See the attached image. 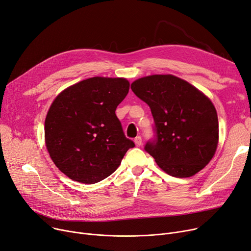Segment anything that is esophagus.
Wrapping results in <instances>:
<instances>
[{
    "label": "esophagus",
    "instance_id": "34e87169",
    "mask_svg": "<svg viewBox=\"0 0 251 251\" xmlns=\"http://www.w3.org/2000/svg\"><path fill=\"white\" fill-rule=\"evenodd\" d=\"M134 143H135V146H136V147H140V146H141V143H142V139H141V137H140V136L135 137V138H134Z\"/></svg>",
    "mask_w": 251,
    "mask_h": 251
}]
</instances>
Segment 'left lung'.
<instances>
[{"label": "left lung", "mask_w": 251, "mask_h": 251, "mask_svg": "<svg viewBox=\"0 0 251 251\" xmlns=\"http://www.w3.org/2000/svg\"><path fill=\"white\" fill-rule=\"evenodd\" d=\"M131 89L151 111L155 139L146 150L165 172L191 177L213 159L219 142L215 105L201 90L174 75H151Z\"/></svg>", "instance_id": "8db88e82"}]
</instances>
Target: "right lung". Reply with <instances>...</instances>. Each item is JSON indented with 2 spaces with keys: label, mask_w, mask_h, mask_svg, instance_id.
I'll use <instances>...</instances> for the list:
<instances>
[{
  "label": "right lung",
  "mask_w": 251,
  "mask_h": 251,
  "mask_svg": "<svg viewBox=\"0 0 251 251\" xmlns=\"http://www.w3.org/2000/svg\"><path fill=\"white\" fill-rule=\"evenodd\" d=\"M125 78L92 77L64 89L45 121L50 159L70 179L95 184L113 174L126 151V138L116 109L129 91Z\"/></svg>",
  "instance_id": "add662e5"
}]
</instances>
